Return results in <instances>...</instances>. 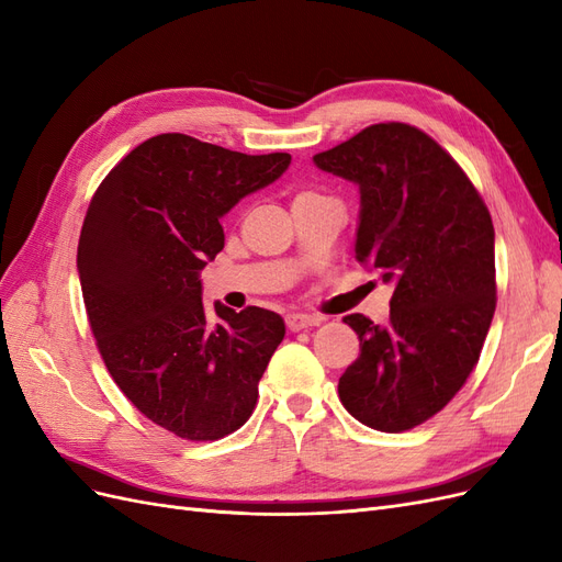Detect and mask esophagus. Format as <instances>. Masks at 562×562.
I'll return each instance as SVG.
<instances>
[{
    "label": "esophagus",
    "mask_w": 562,
    "mask_h": 562,
    "mask_svg": "<svg viewBox=\"0 0 562 562\" xmlns=\"http://www.w3.org/2000/svg\"><path fill=\"white\" fill-rule=\"evenodd\" d=\"M321 323V316H312V314H288L285 316V326L288 330H304V328H312V326H318Z\"/></svg>",
    "instance_id": "34e87169"
}]
</instances>
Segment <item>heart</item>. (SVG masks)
Here are the masks:
<instances>
[{
    "mask_svg": "<svg viewBox=\"0 0 562 562\" xmlns=\"http://www.w3.org/2000/svg\"><path fill=\"white\" fill-rule=\"evenodd\" d=\"M297 199H323V196H318V194H314V192H302Z\"/></svg>",
    "mask_w": 562,
    "mask_h": 562,
    "instance_id": "b5f03b06",
    "label": "heart"
}]
</instances>
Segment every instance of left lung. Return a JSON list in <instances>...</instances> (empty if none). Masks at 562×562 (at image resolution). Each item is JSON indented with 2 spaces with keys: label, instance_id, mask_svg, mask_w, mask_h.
Listing matches in <instances>:
<instances>
[{
  "label": "left lung",
  "instance_id": "obj_1",
  "mask_svg": "<svg viewBox=\"0 0 562 562\" xmlns=\"http://www.w3.org/2000/svg\"><path fill=\"white\" fill-rule=\"evenodd\" d=\"M314 164L359 187L356 260L394 285L386 326L345 316L361 353L339 378V401L366 427L413 429L479 363L497 304L492 217L457 161L415 126H368Z\"/></svg>",
  "mask_w": 562,
  "mask_h": 562
}]
</instances>
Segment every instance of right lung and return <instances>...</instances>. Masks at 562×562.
Returning <instances> with one entry per match:
<instances>
[{
  "label": "right lung",
  "mask_w": 562,
  "mask_h": 562,
  "mask_svg": "<svg viewBox=\"0 0 562 562\" xmlns=\"http://www.w3.org/2000/svg\"><path fill=\"white\" fill-rule=\"evenodd\" d=\"M291 155H241L182 133L135 147L98 187L77 269L100 356L138 411L184 440H217L250 417L285 335L279 314L209 318L201 269L225 248L223 220L279 180Z\"/></svg>",
  "instance_id": "1"
}]
</instances>
